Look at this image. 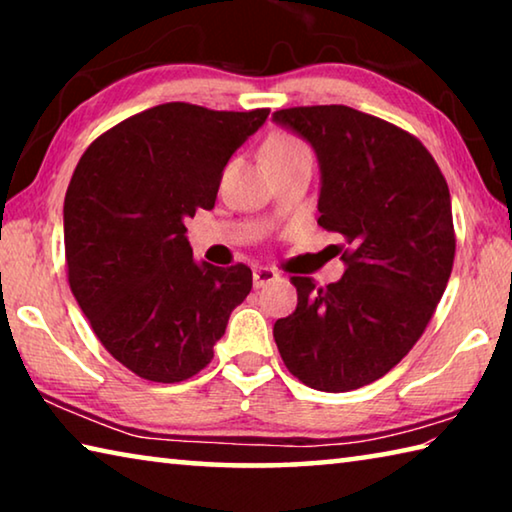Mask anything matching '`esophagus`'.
Segmentation results:
<instances>
[{"mask_svg":"<svg viewBox=\"0 0 512 512\" xmlns=\"http://www.w3.org/2000/svg\"><path fill=\"white\" fill-rule=\"evenodd\" d=\"M273 280H277V273L273 271V268H268V266H257L255 271H253V282H255V287H264V284L273 282Z\"/></svg>","mask_w":512,"mask_h":512,"instance_id":"1","label":"esophagus"}]
</instances>
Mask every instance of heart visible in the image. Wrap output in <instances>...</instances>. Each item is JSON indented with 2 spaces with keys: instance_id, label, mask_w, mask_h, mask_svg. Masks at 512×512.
<instances>
[{
  "instance_id": "obj_1",
  "label": "heart",
  "mask_w": 512,
  "mask_h": 512,
  "mask_svg": "<svg viewBox=\"0 0 512 512\" xmlns=\"http://www.w3.org/2000/svg\"><path fill=\"white\" fill-rule=\"evenodd\" d=\"M293 158H311L309 146L298 140L296 135L291 133H275L271 140L264 146V160L268 162H282V160H293Z\"/></svg>"
}]
</instances>
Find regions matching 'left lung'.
I'll list each match as a JSON object with an SVG mask.
<instances>
[{"label": "left lung", "mask_w": 512, "mask_h": 512, "mask_svg": "<svg viewBox=\"0 0 512 512\" xmlns=\"http://www.w3.org/2000/svg\"><path fill=\"white\" fill-rule=\"evenodd\" d=\"M314 146L318 225L339 232V282L293 275L298 307L273 327L293 377L345 393L395 368L427 329L452 275L456 235L443 171L418 137L348 106L273 112Z\"/></svg>", "instance_id": "left-lung-1"}]
</instances>
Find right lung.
<instances>
[{
    "label": "right lung",
    "mask_w": 512,
    "mask_h": 512,
    "mask_svg": "<svg viewBox=\"0 0 512 512\" xmlns=\"http://www.w3.org/2000/svg\"><path fill=\"white\" fill-rule=\"evenodd\" d=\"M171 101L99 135L65 194V262L76 302L112 357L176 384L214 357L253 289L246 264H196L185 221L212 210L230 155L268 117Z\"/></svg>",
    "instance_id": "obj_1"
}]
</instances>
